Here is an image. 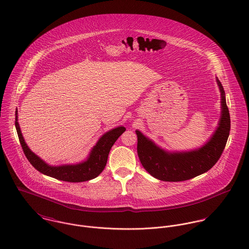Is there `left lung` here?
I'll list each match as a JSON object with an SVG mask.
<instances>
[{
	"label": "left lung",
	"instance_id": "obj_1",
	"mask_svg": "<svg viewBox=\"0 0 249 249\" xmlns=\"http://www.w3.org/2000/svg\"><path fill=\"white\" fill-rule=\"evenodd\" d=\"M216 81L221 92V118L213 137L201 148L191 152L168 153L136 131L138 156L142 167L153 178L171 182L188 180L206 173L218 161L229 136L231 121L223 87L218 79Z\"/></svg>",
	"mask_w": 249,
	"mask_h": 249
}]
</instances>
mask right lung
<instances>
[{
  "label": "right lung",
  "mask_w": 249,
  "mask_h": 249,
  "mask_svg": "<svg viewBox=\"0 0 249 249\" xmlns=\"http://www.w3.org/2000/svg\"><path fill=\"white\" fill-rule=\"evenodd\" d=\"M15 126L19 137V141L22 145L23 151L27 159L30 161V163L38 172L42 173L43 175L67 182H83L97 178L104 171L107 165L108 154L112 145L125 131V128L124 126H119L107 132L94 146L87 161L83 163L77 165L52 167L47 165L28 147L22 136L19 124L17 121V109L15 111Z\"/></svg>",
  "instance_id": "obj_1"
}]
</instances>
